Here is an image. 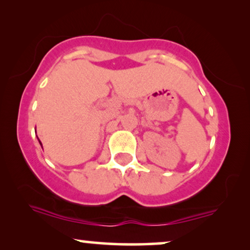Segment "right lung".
<instances>
[{
    "label": "right lung",
    "mask_w": 250,
    "mask_h": 250,
    "mask_svg": "<svg viewBox=\"0 0 250 250\" xmlns=\"http://www.w3.org/2000/svg\"><path fill=\"white\" fill-rule=\"evenodd\" d=\"M40 143H41V141H40ZM41 146H42V143H41Z\"/></svg>",
    "instance_id": "1"
}]
</instances>
